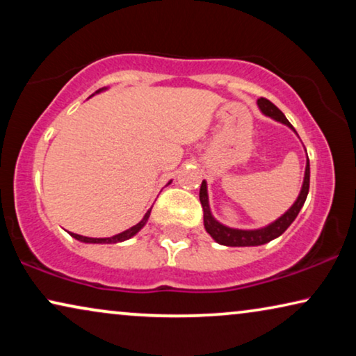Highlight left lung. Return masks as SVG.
I'll return each instance as SVG.
<instances>
[{"instance_id":"left-lung-1","label":"left lung","mask_w":356,"mask_h":356,"mask_svg":"<svg viewBox=\"0 0 356 356\" xmlns=\"http://www.w3.org/2000/svg\"><path fill=\"white\" fill-rule=\"evenodd\" d=\"M257 105H259L261 111L270 118H274L280 123H284L286 126H290L293 129V126L290 124V121L285 118V115L277 108V106L272 104L270 100L261 97L257 100ZM309 191V160L306 162V170H305V181L303 186H301V193L298 199H296L293 206H291L289 211H286L284 216L280 218H277L274 223L267 225L264 228H259V230H236V228H228L222 223H218L216 218L212 217L211 209H209V196H207V184L206 181H202L201 184V191H199V199H201L202 209H204V227L209 235H211L213 240L217 243H220L223 246H259V245H266L274 240V238L280 236L286 228L291 225V222L295 220L298 212L303 207V204L306 201V196H308Z\"/></svg>"}]
</instances>
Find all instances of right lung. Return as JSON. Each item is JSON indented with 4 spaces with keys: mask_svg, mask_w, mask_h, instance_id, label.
I'll list each match as a JSON object with an SVG mask.
<instances>
[{
    "mask_svg": "<svg viewBox=\"0 0 356 356\" xmlns=\"http://www.w3.org/2000/svg\"><path fill=\"white\" fill-rule=\"evenodd\" d=\"M152 211V209H150ZM150 211L145 212V216L143 220H140L138 225L131 227L129 230H126L123 233H118V235L115 236H110V238H89V236H81V235H76V233H71L72 238H76V240H79L82 243H120V241H124V240H129L131 236H134L136 233H138L140 228H143L145 225V222H147V218L150 216Z\"/></svg>",
    "mask_w": 356,
    "mask_h": 356,
    "instance_id": "right-lung-1",
    "label": "right lung"
}]
</instances>
